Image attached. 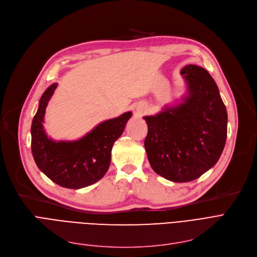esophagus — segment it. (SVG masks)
<instances>
[{
    "mask_svg": "<svg viewBox=\"0 0 257 257\" xmlns=\"http://www.w3.org/2000/svg\"><path fill=\"white\" fill-rule=\"evenodd\" d=\"M143 112H144V109H143V108H139V109H138V113H140V114H141V113H143Z\"/></svg>",
    "mask_w": 257,
    "mask_h": 257,
    "instance_id": "obj_1",
    "label": "esophagus"
}]
</instances>
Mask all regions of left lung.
I'll return each mask as SVG.
<instances>
[{"instance_id":"8db88e82","label":"left lung","mask_w":257,"mask_h":257,"mask_svg":"<svg viewBox=\"0 0 257 257\" xmlns=\"http://www.w3.org/2000/svg\"><path fill=\"white\" fill-rule=\"evenodd\" d=\"M186 96L174 106L145 116L146 154L154 172L173 182H189L216 164L227 138V111L218 88L204 68L181 70Z\"/></svg>"}]
</instances>
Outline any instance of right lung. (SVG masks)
<instances>
[{
  "mask_svg": "<svg viewBox=\"0 0 257 257\" xmlns=\"http://www.w3.org/2000/svg\"><path fill=\"white\" fill-rule=\"evenodd\" d=\"M57 83L41 97L31 125V151L42 172L57 185L79 189L94 184L107 172L114 142L123 133L132 112L108 119L75 141H54L48 138L43 122L46 107Z\"/></svg>",
  "mask_w": 257,
  "mask_h": 257,
  "instance_id": "obj_1",
  "label": "right lung"
}]
</instances>
